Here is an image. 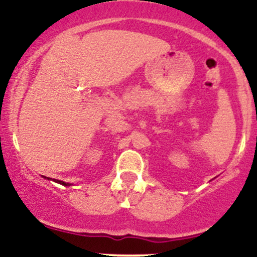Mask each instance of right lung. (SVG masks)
<instances>
[{
	"instance_id": "obj_1",
	"label": "right lung",
	"mask_w": 257,
	"mask_h": 257,
	"mask_svg": "<svg viewBox=\"0 0 257 257\" xmlns=\"http://www.w3.org/2000/svg\"><path fill=\"white\" fill-rule=\"evenodd\" d=\"M49 180V179H48ZM53 181H55V182H58V184H60V185H64V186H70V185H71V184H69V182H67V184H66V182H64V181H60V180H53Z\"/></svg>"
}]
</instances>
